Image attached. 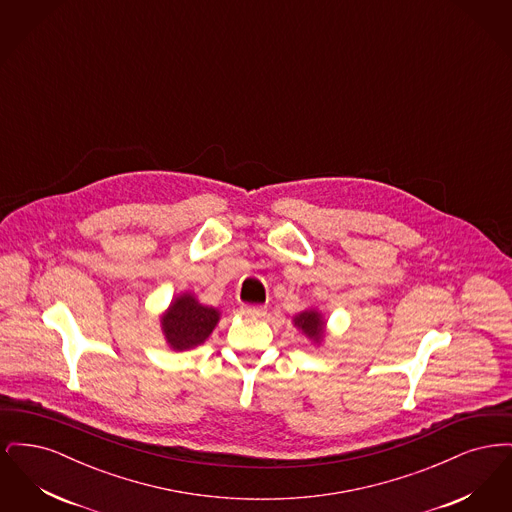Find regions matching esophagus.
Returning <instances> with one entry per match:
<instances>
[{
	"label": "esophagus",
	"mask_w": 512,
	"mask_h": 512,
	"mask_svg": "<svg viewBox=\"0 0 512 512\" xmlns=\"http://www.w3.org/2000/svg\"><path fill=\"white\" fill-rule=\"evenodd\" d=\"M240 311L245 317H263L267 313V309L263 305H242Z\"/></svg>",
	"instance_id": "esophagus-1"
}]
</instances>
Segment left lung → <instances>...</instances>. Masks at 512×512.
<instances>
[{
    "label": "left lung",
    "mask_w": 512,
    "mask_h": 512,
    "mask_svg": "<svg viewBox=\"0 0 512 512\" xmlns=\"http://www.w3.org/2000/svg\"><path fill=\"white\" fill-rule=\"evenodd\" d=\"M293 324L309 338V340L320 343L324 336V318L318 313L317 309H307L299 315L293 317Z\"/></svg>",
    "instance_id": "8db88e82"
}]
</instances>
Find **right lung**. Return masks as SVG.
Here are the masks:
<instances>
[{
	"label": "right lung",
	"mask_w": 512,
	"mask_h": 512,
	"mask_svg": "<svg viewBox=\"0 0 512 512\" xmlns=\"http://www.w3.org/2000/svg\"><path fill=\"white\" fill-rule=\"evenodd\" d=\"M215 307L201 305L192 293L174 297L171 307L161 317V330L174 351H186L201 345L219 324Z\"/></svg>",
	"instance_id": "add662e5"
}]
</instances>
